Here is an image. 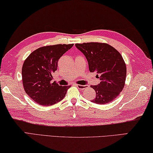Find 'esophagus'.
I'll return each mask as SVG.
<instances>
[{"label":"esophagus","instance_id":"obj_1","mask_svg":"<svg viewBox=\"0 0 153 153\" xmlns=\"http://www.w3.org/2000/svg\"><path fill=\"white\" fill-rule=\"evenodd\" d=\"M76 86L79 89H85L88 87V85H79V84H76Z\"/></svg>","mask_w":153,"mask_h":153}]
</instances>
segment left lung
<instances>
[{"label":"left lung","instance_id":"1","mask_svg":"<svg viewBox=\"0 0 153 153\" xmlns=\"http://www.w3.org/2000/svg\"><path fill=\"white\" fill-rule=\"evenodd\" d=\"M76 47L85 56L89 71L97 72L100 79L97 85L91 86L96 92L92 102L105 104L112 101L125 86L127 68L122 56L107 43H76Z\"/></svg>","mask_w":153,"mask_h":153}]
</instances>
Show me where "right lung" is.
Returning a JSON list of instances; mask_svg holds the SVG:
<instances>
[{
    "mask_svg": "<svg viewBox=\"0 0 153 153\" xmlns=\"http://www.w3.org/2000/svg\"><path fill=\"white\" fill-rule=\"evenodd\" d=\"M74 44H57L37 49L24 61L22 75L24 91L39 105H52L63 99L70 86L52 82L58 61Z\"/></svg>",
    "mask_w": 153,
    "mask_h": 153,
    "instance_id": "right-lung-1",
    "label": "right lung"
}]
</instances>
